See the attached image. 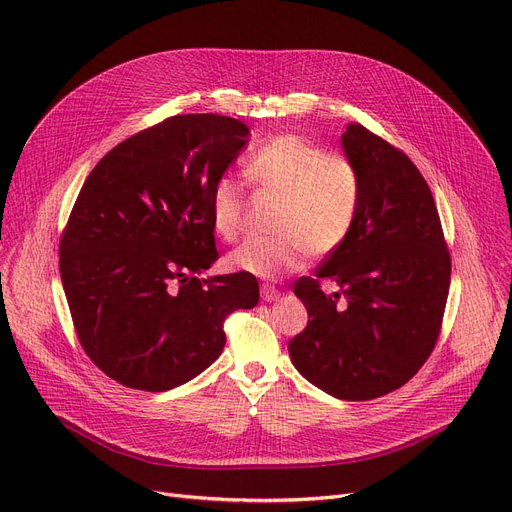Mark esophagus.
Wrapping results in <instances>:
<instances>
[{"label":"esophagus","mask_w":512,"mask_h":512,"mask_svg":"<svg viewBox=\"0 0 512 512\" xmlns=\"http://www.w3.org/2000/svg\"><path fill=\"white\" fill-rule=\"evenodd\" d=\"M261 297H263V301L272 303V301H278L282 297V292L276 286H272V284H263L261 286Z\"/></svg>","instance_id":"1"}]
</instances>
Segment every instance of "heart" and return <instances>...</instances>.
Listing matches in <instances>:
<instances>
[{
	"label": "heart",
	"mask_w": 512,
	"mask_h": 512,
	"mask_svg": "<svg viewBox=\"0 0 512 512\" xmlns=\"http://www.w3.org/2000/svg\"><path fill=\"white\" fill-rule=\"evenodd\" d=\"M245 174L261 193L280 197L270 238H247L228 253L230 270L274 280L299 272L307 255L326 257L351 236L361 207V172L342 151H324L301 134L284 132L251 153ZM211 226L234 240L245 224V188L220 176L209 197Z\"/></svg>",
	"instance_id": "b5f03b06"
}]
</instances>
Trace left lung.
<instances>
[{"mask_svg": "<svg viewBox=\"0 0 512 512\" xmlns=\"http://www.w3.org/2000/svg\"><path fill=\"white\" fill-rule=\"evenodd\" d=\"M342 149L361 172V207L344 245L294 282L307 328L288 342L303 378L340 400L407 384L432 355L450 286V253L432 191L413 161L361 124ZM321 279L341 288L326 295Z\"/></svg>", "mask_w": 512, "mask_h": 512, "instance_id": "obj_1", "label": "left lung"}]
</instances>
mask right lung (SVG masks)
Here are the masks:
<instances>
[{
	"instance_id": "add662e5",
	"label": "right lung",
	"mask_w": 512,
	"mask_h": 512,
	"mask_svg": "<svg viewBox=\"0 0 512 512\" xmlns=\"http://www.w3.org/2000/svg\"><path fill=\"white\" fill-rule=\"evenodd\" d=\"M249 141L240 120L172 116L87 176L60 238L76 336L118 384L166 392L220 357L224 319L259 301L255 276L197 278L218 259L211 186Z\"/></svg>"
}]
</instances>
